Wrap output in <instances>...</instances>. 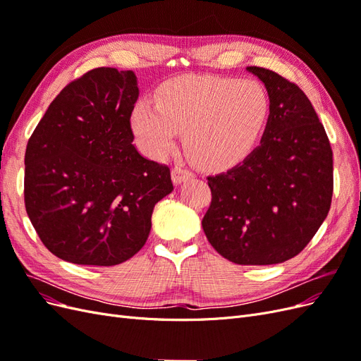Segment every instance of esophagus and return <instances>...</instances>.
I'll return each instance as SVG.
<instances>
[{
  "mask_svg": "<svg viewBox=\"0 0 361 361\" xmlns=\"http://www.w3.org/2000/svg\"><path fill=\"white\" fill-rule=\"evenodd\" d=\"M192 178V173L187 169V167H182V166H174L171 169V179L174 183H180L183 180H188Z\"/></svg>",
  "mask_w": 361,
  "mask_h": 361,
  "instance_id": "34e87169",
  "label": "esophagus"
}]
</instances>
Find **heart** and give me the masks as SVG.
I'll list each match as a JSON object with an SVG mask.
<instances>
[{"label":"heart","mask_w":361,"mask_h":361,"mask_svg":"<svg viewBox=\"0 0 361 361\" xmlns=\"http://www.w3.org/2000/svg\"><path fill=\"white\" fill-rule=\"evenodd\" d=\"M271 113L265 87L232 76H182L162 85L157 104L140 101L130 123L140 147L164 158L185 133L183 145L197 166L233 167L256 149Z\"/></svg>","instance_id":"1"}]
</instances>
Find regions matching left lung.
Returning a JSON list of instances; mask_svg holds the SVG:
<instances>
[{"label":"left lung","instance_id":"1","mask_svg":"<svg viewBox=\"0 0 361 361\" xmlns=\"http://www.w3.org/2000/svg\"><path fill=\"white\" fill-rule=\"evenodd\" d=\"M265 84L264 137L239 166L207 178V241L238 265H274L300 255L329 215L333 150L312 102L276 72L250 66Z\"/></svg>","mask_w":361,"mask_h":361}]
</instances>
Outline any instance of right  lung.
I'll use <instances>...</instances> for the list:
<instances>
[{
    "label": "right lung",
    "instance_id": "add662e5",
    "mask_svg": "<svg viewBox=\"0 0 361 361\" xmlns=\"http://www.w3.org/2000/svg\"><path fill=\"white\" fill-rule=\"evenodd\" d=\"M133 71L97 68L51 102L25 150L24 200L52 255L113 267L147 241L154 206L171 192L170 169L133 145Z\"/></svg>",
    "mask_w": 361,
    "mask_h": 361
}]
</instances>
